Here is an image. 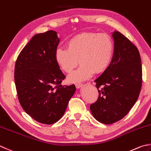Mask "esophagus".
Listing matches in <instances>:
<instances>
[{"mask_svg":"<svg viewBox=\"0 0 151 151\" xmlns=\"http://www.w3.org/2000/svg\"><path fill=\"white\" fill-rule=\"evenodd\" d=\"M82 85H83V84L80 83H76V87L77 89H79V88H80L81 87H82Z\"/></svg>","mask_w":151,"mask_h":151,"instance_id":"obj_1","label":"esophagus"}]
</instances>
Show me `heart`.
Wrapping results in <instances>:
<instances>
[{
    "instance_id": "heart-1",
    "label": "heart",
    "mask_w": 151,
    "mask_h": 151,
    "mask_svg": "<svg viewBox=\"0 0 151 151\" xmlns=\"http://www.w3.org/2000/svg\"><path fill=\"white\" fill-rule=\"evenodd\" d=\"M114 54L112 39L105 33L85 32L76 35L66 42V49L55 51V60L62 72L70 73L80 66L68 78L70 83L83 81L95 73L106 71L111 64Z\"/></svg>"
}]
</instances>
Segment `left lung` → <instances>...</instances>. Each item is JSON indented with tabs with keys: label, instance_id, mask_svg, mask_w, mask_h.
<instances>
[{
	"label": "left lung",
	"instance_id": "8db88e82",
	"mask_svg": "<svg viewBox=\"0 0 151 151\" xmlns=\"http://www.w3.org/2000/svg\"><path fill=\"white\" fill-rule=\"evenodd\" d=\"M114 50L111 64L95 82L99 97L90 110L96 120L112 124L127 114L137 101L142 85L137 48L123 34L112 33Z\"/></svg>",
	"mask_w": 151,
	"mask_h": 151
}]
</instances>
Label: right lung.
Instances as JSON below:
<instances>
[{"instance_id":"1","label":"right lung","mask_w":151,"mask_h":151,"mask_svg":"<svg viewBox=\"0 0 151 151\" xmlns=\"http://www.w3.org/2000/svg\"><path fill=\"white\" fill-rule=\"evenodd\" d=\"M60 39L50 30L34 35L19 53L14 70L18 100L39 123L52 124L64 115L76 86L62 85L66 78L55 60Z\"/></svg>"}]
</instances>
